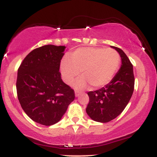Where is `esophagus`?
<instances>
[{"instance_id":"34e87169","label":"esophagus","mask_w":157,"mask_h":157,"mask_svg":"<svg viewBox=\"0 0 157 157\" xmlns=\"http://www.w3.org/2000/svg\"><path fill=\"white\" fill-rule=\"evenodd\" d=\"M81 94V91H75V97H79Z\"/></svg>"}]
</instances>
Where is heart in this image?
I'll return each instance as SVG.
<instances>
[{
  "label": "heart",
  "instance_id": "1",
  "mask_svg": "<svg viewBox=\"0 0 157 157\" xmlns=\"http://www.w3.org/2000/svg\"><path fill=\"white\" fill-rule=\"evenodd\" d=\"M120 54L111 48L82 47L73 52L71 59L66 57L60 65L63 78L70 83L80 75L75 82L77 88L91 84L94 88L107 85L116 75L120 64Z\"/></svg>",
  "mask_w": 157,
  "mask_h": 157
}]
</instances>
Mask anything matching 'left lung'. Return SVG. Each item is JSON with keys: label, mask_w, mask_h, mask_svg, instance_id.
<instances>
[{"label": "left lung", "mask_w": 157, "mask_h": 157, "mask_svg": "<svg viewBox=\"0 0 157 157\" xmlns=\"http://www.w3.org/2000/svg\"><path fill=\"white\" fill-rule=\"evenodd\" d=\"M121 57L122 65L111 82L101 89L88 92L86 113L93 120L108 122L118 117L128 105L134 89L133 65L122 49L111 46Z\"/></svg>", "instance_id": "left-lung-1"}]
</instances>
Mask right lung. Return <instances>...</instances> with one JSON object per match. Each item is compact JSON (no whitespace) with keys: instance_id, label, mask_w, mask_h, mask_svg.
I'll return each mask as SVG.
<instances>
[{"instance_id":"1","label":"right lung","mask_w":157,"mask_h":157,"mask_svg":"<svg viewBox=\"0 0 157 157\" xmlns=\"http://www.w3.org/2000/svg\"><path fill=\"white\" fill-rule=\"evenodd\" d=\"M66 46L46 45L29 54L17 70V98L33 121L49 126L59 122L75 91L61 79L60 61Z\"/></svg>"}]
</instances>
